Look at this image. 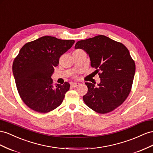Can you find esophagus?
I'll return each instance as SVG.
<instances>
[{"mask_svg": "<svg viewBox=\"0 0 153 153\" xmlns=\"http://www.w3.org/2000/svg\"><path fill=\"white\" fill-rule=\"evenodd\" d=\"M79 85H80L79 83H73V84H71V86L73 87V88H76V87Z\"/></svg>", "mask_w": 153, "mask_h": 153, "instance_id": "1", "label": "esophagus"}]
</instances>
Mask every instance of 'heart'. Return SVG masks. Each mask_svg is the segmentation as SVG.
Here are the masks:
<instances>
[{"label":"heart","mask_w":153,"mask_h":153,"mask_svg":"<svg viewBox=\"0 0 153 153\" xmlns=\"http://www.w3.org/2000/svg\"><path fill=\"white\" fill-rule=\"evenodd\" d=\"M76 51H78V50H76Z\"/></svg>","instance_id":"b5f03b06"}]
</instances>
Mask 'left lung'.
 <instances>
[{"label": "left lung", "mask_w": 153, "mask_h": 153, "mask_svg": "<svg viewBox=\"0 0 153 153\" xmlns=\"http://www.w3.org/2000/svg\"><path fill=\"white\" fill-rule=\"evenodd\" d=\"M75 49H82L90 58L91 65L100 78L97 86L85 82L88 91L85 104L100 114L111 112L123 104L131 92L135 63L123 44L104 35L79 40Z\"/></svg>", "instance_id": "left-lung-1"}]
</instances>
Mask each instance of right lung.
I'll list each match as a JSON object with an SVG mask.
<instances>
[{
	"label": "right lung",
	"instance_id": "obj_1",
	"mask_svg": "<svg viewBox=\"0 0 153 153\" xmlns=\"http://www.w3.org/2000/svg\"><path fill=\"white\" fill-rule=\"evenodd\" d=\"M74 43V40L44 36L20 49L12 69L19 95L32 110L46 113L62 104L70 85L65 82L53 85L51 75L60 56Z\"/></svg>",
	"mask_w": 153,
	"mask_h": 153
}]
</instances>
